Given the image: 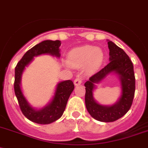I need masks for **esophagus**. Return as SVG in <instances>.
Segmentation results:
<instances>
[{
	"label": "esophagus",
	"mask_w": 148,
	"mask_h": 148,
	"mask_svg": "<svg viewBox=\"0 0 148 148\" xmlns=\"http://www.w3.org/2000/svg\"><path fill=\"white\" fill-rule=\"evenodd\" d=\"M81 83H82V78H81V77H77L74 81V85L78 86V85H80Z\"/></svg>",
	"instance_id": "1"
}]
</instances>
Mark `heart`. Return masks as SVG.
<instances>
[{
    "instance_id": "obj_1",
    "label": "heart",
    "mask_w": 148,
    "mask_h": 148,
    "mask_svg": "<svg viewBox=\"0 0 148 148\" xmlns=\"http://www.w3.org/2000/svg\"><path fill=\"white\" fill-rule=\"evenodd\" d=\"M104 60L103 51L91 45L75 47L67 56V63L74 67H85L88 72H95L100 68Z\"/></svg>"
}]
</instances>
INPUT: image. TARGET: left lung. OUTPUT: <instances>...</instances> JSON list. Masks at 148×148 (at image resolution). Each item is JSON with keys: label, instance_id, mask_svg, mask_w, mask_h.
<instances>
[{"label": "left lung", "instance_id": "8db88e82", "mask_svg": "<svg viewBox=\"0 0 148 148\" xmlns=\"http://www.w3.org/2000/svg\"><path fill=\"white\" fill-rule=\"evenodd\" d=\"M108 45L110 62L84 84L87 110L93 118L101 122H113L123 117L131 108L135 92V77L131 59L114 42L108 40ZM110 73H116L119 77L121 96L112 106H103L95 101L93 91L96 84Z\"/></svg>", "mask_w": 148, "mask_h": 148}]
</instances>
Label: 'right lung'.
<instances>
[{
  "label": "right lung",
  "instance_id": "obj_1",
  "mask_svg": "<svg viewBox=\"0 0 148 148\" xmlns=\"http://www.w3.org/2000/svg\"><path fill=\"white\" fill-rule=\"evenodd\" d=\"M60 40H46L36 45L24 53L15 67L14 92L23 114L31 121L40 124H49L62 116L70 95L73 92L74 84L71 80L60 81L57 84L53 98L47 105L41 108H34L28 103L21 90V77L25 67L34 60V57L49 54L59 58L60 57Z\"/></svg>",
  "mask_w": 148,
  "mask_h": 148
}]
</instances>
